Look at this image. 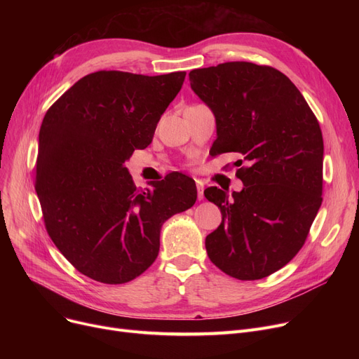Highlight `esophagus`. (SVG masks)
I'll use <instances>...</instances> for the list:
<instances>
[{
  "label": "esophagus",
  "instance_id": "1",
  "mask_svg": "<svg viewBox=\"0 0 359 359\" xmlns=\"http://www.w3.org/2000/svg\"><path fill=\"white\" fill-rule=\"evenodd\" d=\"M196 191H198V199L199 201H202L205 196H203V184H202V182H199V180H196Z\"/></svg>",
  "mask_w": 359,
  "mask_h": 359
}]
</instances>
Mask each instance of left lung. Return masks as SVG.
Here are the masks:
<instances>
[{"mask_svg":"<svg viewBox=\"0 0 359 359\" xmlns=\"http://www.w3.org/2000/svg\"><path fill=\"white\" fill-rule=\"evenodd\" d=\"M217 121L211 154L237 153L241 192L211 186L221 214L206 236L211 262L240 280L266 278L304 246L322 205L323 135L303 94L280 71L234 61L189 72Z\"/></svg>","mask_w":359,"mask_h":359,"instance_id":"left-lung-1","label":"left lung"}]
</instances>
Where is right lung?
Segmentation results:
<instances>
[{
  "mask_svg": "<svg viewBox=\"0 0 359 359\" xmlns=\"http://www.w3.org/2000/svg\"><path fill=\"white\" fill-rule=\"evenodd\" d=\"M186 72L97 71L68 88L39 132L34 189L53 244L83 275L125 284L153 265L165 219L196 201L195 182L170 173L137 189L125 163L153 141Z\"/></svg>",
  "mask_w": 359,
  "mask_h": 359,
  "instance_id": "obj_1",
  "label": "right lung"
}]
</instances>
